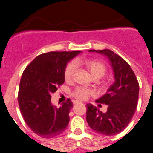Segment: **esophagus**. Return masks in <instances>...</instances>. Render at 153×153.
<instances>
[{
  "instance_id": "esophagus-1",
  "label": "esophagus",
  "mask_w": 153,
  "mask_h": 153,
  "mask_svg": "<svg viewBox=\"0 0 153 153\" xmlns=\"http://www.w3.org/2000/svg\"><path fill=\"white\" fill-rule=\"evenodd\" d=\"M72 102H73V104H78V103H80V102H78V101H75V100L72 101Z\"/></svg>"
}]
</instances>
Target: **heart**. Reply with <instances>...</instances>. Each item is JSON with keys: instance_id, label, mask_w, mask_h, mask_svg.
Returning a JSON list of instances; mask_svg holds the SVG:
<instances>
[{"instance_id": "b5f03b06", "label": "heart", "mask_w": 153, "mask_h": 153, "mask_svg": "<svg viewBox=\"0 0 153 153\" xmlns=\"http://www.w3.org/2000/svg\"><path fill=\"white\" fill-rule=\"evenodd\" d=\"M78 65H84L90 72L93 78H100L106 73L107 66L105 63L96 59L77 60L67 63L64 70V78L66 81H71L74 78ZM93 91L85 87H78L72 92V95L79 100H86L93 95Z\"/></svg>"}]
</instances>
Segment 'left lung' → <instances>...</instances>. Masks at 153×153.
<instances>
[{"instance_id": "left-lung-1", "label": "left lung", "mask_w": 153, "mask_h": 153, "mask_svg": "<svg viewBox=\"0 0 153 153\" xmlns=\"http://www.w3.org/2000/svg\"><path fill=\"white\" fill-rule=\"evenodd\" d=\"M89 51L105 54L109 58L116 81L102 97L96 101L108 105L107 112L102 113L96 107L87 105V122L99 134L115 135L124 130L134 116L138 101V81L129 64L114 51L109 49Z\"/></svg>"}]
</instances>
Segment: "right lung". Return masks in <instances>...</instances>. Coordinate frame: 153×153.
<instances>
[{
  "label": "right lung",
  "mask_w": 153,
  "mask_h": 153,
  "mask_svg": "<svg viewBox=\"0 0 153 153\" xmlns=\"http://www.w3.org/2000/svg\"><path fill=\"white\" fill-rule=\"evenodd\" d=\"M81 52L51 51L37 56L22 73L18 102L27 125L36 134L51 138L62 134L69 122L73 106L67 99L60 108L51 105V93L64 83V70L68 61Z\"/></svg>",
  "instance_id": "obj_1"
}]
</instances>
